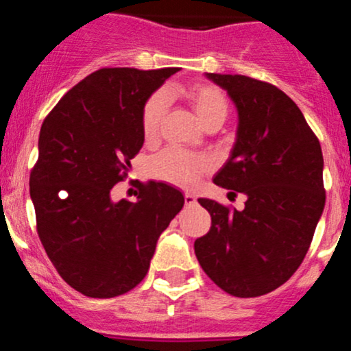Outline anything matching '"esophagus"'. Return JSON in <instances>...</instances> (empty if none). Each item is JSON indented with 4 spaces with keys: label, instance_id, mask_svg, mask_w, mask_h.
Listing matches in <instances>:
<instances>
[{
    "label": "esophagus",
    "instance_id": "obj_1",
    "mask_svg": "<svg viewBox=\"0 0 351 351\" xmlns=\"http://www.w3.org/2000/svg\"><path fill=\"white\" fill-rule=\"evenodd\" d=\"M184 202H186V206H194L196 204V196H194V194H191V193H186L184 194Z\"/></svg>",
    "mask_w": 351,
    "mask_h": 351
}]
</instances>
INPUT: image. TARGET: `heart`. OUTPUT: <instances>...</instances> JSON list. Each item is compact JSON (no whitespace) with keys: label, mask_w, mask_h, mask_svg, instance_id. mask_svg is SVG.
Returning <instances> with one entry per match:
<instances>
[{"label":"heart","mask_w":351,"mask_h":351,"mask_svg":"<svg viewBox=\"0 0 351 351\" xmlns=\"http://www.w3.org/2000/svg\"><path fill=\"white\" fill-rule=\"evenodd\" d=\"M180 93L189 101L204 126L213 121H225L226 113H228V103H226L225 95L218 88L204 84V82H193V84L184 86ZM167 106L169 99L164 93H154L143 103L140 123H142L143 138L147 142H154L158 136V130H160ZM211 158L206 155L189 154V152L179 149L162 152L150 162V172L157 179L182 187L196 184L201 176L211 171Z\"/></svg>","instance_id":"heart-1"}]
</instances>
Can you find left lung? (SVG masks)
Segmentation results:
<instances>
[{
	"instance_id": "left-lung-1",
	"label": "left lung",
	"mask_w": 351,
	"mask_h": 351,
	"mask_svg": "<svg viewBox=\"0 0 351 351\" xmlns=\"http://www.w3.org/2000/svg\"><path fill=\"white\" fill-rule=\"evenodd\" d=\"M206 77L238 110L237 142L213 180L247 201L238 211L197 199L211 228L194 241V252L218 287L256 298L287 282L308 254L326 199L323 152L298 104L279 88L240 74Z\"/></svg>"
}]
</instances>
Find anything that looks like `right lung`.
<instances>
[{
  "mask_svg": "<svg viewBox=\"0 0 351 351\" xmlns=\"http://www.w3.org/2000/svg\"><path fill=\"white\" fill-rule=\"evenodd\" d=\"M177 71L99 69L43 120L30 174L38 238L59 276L88 298H117L142 282L184 206L164 182L142 184L136 202L111 199L145 140L143 103Z\"/></svg>",
  "mask_w": 351,
  "mask_h": 351,
  "instance_id": "add662e5",
  "label": "right lung"
}]
</instances>
